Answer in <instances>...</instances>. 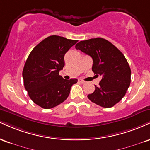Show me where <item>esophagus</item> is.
<instances>
[{
    "label": "esophagus",
    "mask_w": 150,
    "mask_h": 150,
    "mask_svg": "<svg viewBox=\"0 0 150 150\" xmlns=\"http://www.w3.org/2000/svg\"><path fill=\"white\" fill-rule=\"evenodd\" d=\"M78 81H79V82H81V83H82V84H84V83H86V82H85V81H84V80H81V79H79V80H78Z\"/></svg>",
    "instance_id": "34e87169"
}]
</instances>
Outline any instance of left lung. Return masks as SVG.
Wrapping results in <instances>:
<instances>
[{
    "label": "left lung",
    "instance_id": "8db88e82",
    "mask_svg": "<svg viewBox=\"0 0 150 150\" xmlns=\"http://www.w3.org/2000/svg\"><path fill=\"white\" fill-rule=\"evenodd\" d=\"M75 48L92 58V71L102 76L99 86H95V91L87 96L88 98L106 108L120 102L131 84V68L123 54L101 38L80 41Z\"/></svg>",
    "mask_w": 150,
    "mask_h": 150
}]
</instances>
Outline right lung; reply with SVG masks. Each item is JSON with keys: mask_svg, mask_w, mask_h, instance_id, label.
Wrapping results in <instances>:
<instances>
[{"mask_svg": "<svg viewBox=\"0 0 150 150\" xmlns=\"http://www.w3.org/2000/svg\"><path fill=\"white\" fill-rule=\"evenodd\" d=\"M77 40L51 35L33 49L23 67L24 87L33 101L44 109H50L68 98L76 78L65 80L59 75L64 55Z\"/></svg>", "mask_w": 150, "mask_h": 150, "instance_id": "add662e5", "label": "right lung"}]
</instances>
